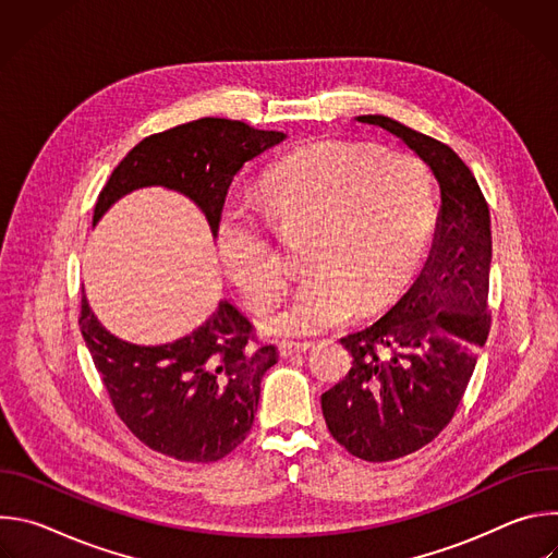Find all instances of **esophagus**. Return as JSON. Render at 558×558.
I'll list each match as a JSON object with an SVG mask.
<instances>
[{
  "instance_id": "obj_1",
  "label": "esophagus",
  "mask_w": 558,
  "mask_h": 558,
  "mask_svg": "<svg viewBox=\"0 0 558 558\" xmlns=\"http://www.w3.org/2000/svg\"><path fill=\"white\" fill-rule=\"evenodd\" d=\"M313 349V344L311 342H280L278 344V351H280V355L282 357H291V355H300V353H306V351H311Z\"/></svg>"
}]
</instances>
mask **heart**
<instances>
[{"mask_svg":"<svg viewBox=\"0 0 558 558\" xmlns=\"http://www.w3.org/2000/svg\"><path fill=\"white\" fill-rule=\"evenodd\" d=\"M258 201L284 238H302L311 271L263 327L276 336H317L381 308L424 254L435 218L426 166L407 151L320 141L278 161ZM220 263L252 306L271 302L287 263L276 238L245 207L220 214Z\"/></svg>","mask_w":558,"mask_h":558,"instance_id":"obj_1","label":"heart"}]
</instances>
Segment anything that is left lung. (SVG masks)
I'll use <instances>...</instances> for the list:
<instances>
[{
  "label": "left lung",
  "mask_w": 558,
  "mask_h": 558,
  "mask_svg": "<svg viewBox=\"0 0 558 558\" xmlns=\"http://www.w3.org/2000/svg\"><path fill=\"white\" fill-rule=\"evenodd\" d=\"M357 121L402 138L441 190L435 245L417 282L373 327L342 338L353 366L323 395L325 422L342 448L364 461H392L448 426L488 340L490 209L446 143L381 114Z\"/></svg>",
  "instance_id": "8db88e82"
}]
</instances>
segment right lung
Returning <instances> with one entry per match:
<instances>
[{"label": "right lung", "instance_id": "1", "mask_svg": "<svg viewBox=\"0 0 558 558\" xmlns=\"http://www.w3.org/2000/svg\"><path fill=\"white\" fill-rule=\"evenodd\" d=\"M284 132L205 117L134 145L104 185L97 222L123 194L163 185L190 196L216 235L227 190L247 161L274 147ZM78 327L130 433L147 448L179 461H218L243 444L258 409L260 379L278 360L254 325L222 300L194 333L161 347H136L106 331L88 306Z\"/></svg>", "mask_w": 558, "mask_h": 558}]
</instances>
